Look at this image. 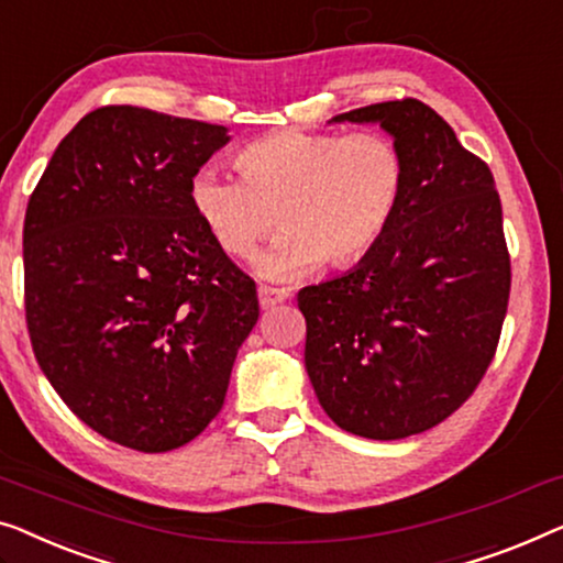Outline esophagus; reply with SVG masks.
Segmentation results:
<instances>
[{
	"mask_svg": "<svg viewBox=\"0 0 563 563\" xmlns=\"http://www.w3.org/2000/svg\"><path fill=\"white\" fill-rule=\"evenodd\" d=\"M289 299V291L287 289H276V287H266V284H262L258 287V305H262V309H272L276 305H282V301Z\"/></svg>",
	"mask_w": 563,
	"mask_h": 563,
	"instance_id": "obj_1",
	"label": "esophagus"
}]
</instances>
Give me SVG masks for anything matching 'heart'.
<instances>
[{
    "label": "heart",
    "instance_id": "b5f03b06",
    "mask_svg": "<svg viewBox=\"0 0 563 563\" xmlns=\"http://www.w3.org/2000/svg\"><path fill=\"white\" fill-rule=\"evenodd\" d=\"M241 177L200 169L195 216L228 256L249 258L276 223L284 231L256 258L268 282H297L332 258L353 264L388 231L404 195V159L388 136L279 132L243 146Z\"/></svg>",
    "mask_w": 563,
    "mask_h": 563
}]
</instances>
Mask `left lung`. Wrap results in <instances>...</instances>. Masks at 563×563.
I'll use <instances>...</instances> for the list:
<instances>
[{
	"mask_svg": "<svg viewBox=\"0 0 563 563\" xmlns=\"http://www.w3.org/2000/svg\"><path fill=\"white\" fill-rule=\"evenodd\" d=\"M378 124L404 159L388 231L350 272L299 291L305 368L340 429L421 434L467 401L498 347L510 295L490 167L417 99L340 113Z\"/></svg>",
	"mask_w": 563,
	"mask_h": 563,
	"instance_id": "1",
	"label": "left lung"
}]
</instances>
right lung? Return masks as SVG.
<instances>
[{
    "instance_id": "1",
    "label": "right lung",
    "mask_w": 563,
    "mask_h": 563,
    "mask_svg": "<svg viewBox=\"0 0 563 563\" xmlns=\"http://www.w3.org/2000/svg\"><path fill=\"white\" fill-rule=\"evenodd\" d=\"M225 126L140 106L86 113L27 202L24 309L45 378L101 437L177 450L221 411L256 284L206 231L190 180Z\"/></svg>"
}]
</instances>
